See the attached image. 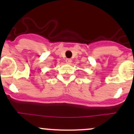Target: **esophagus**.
<instances>
[{
  "instance_id": "obj_1",
  "label": "esophagus",
  "mask_w": 134,
  "mask_h": 134,
  "mask_svg": "<svg viewBox=\"0 0 134 134\" xmlns=\"http://www.w3.org/2000/svg\"><path fill=\"white\" fill-rule=\"evenodd\" d=\"M66 63H68V64H70L71 62H72V59H66Z\"/></svg>"
}]
</instances>
